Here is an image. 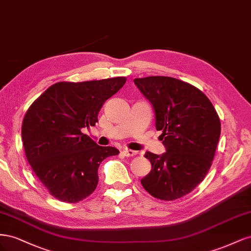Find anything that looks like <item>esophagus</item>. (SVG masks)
Instances as JSON below:
<instances>
[{"mask_svg":"<svg viewBox=\"0 0 251 251\" xmlns=\"http://www.w3.org/2000/svg\"><path fill=\"white\" fill-rule=\"evenodd\" d=\"M123 153H124L125 156H126V157H133V156H135V155H137L138 151H133V150H127V149H126V150L123 151Z\"/></svg>","mask_w":251,"mask_h":251,"instance_id":"obj_1","label":"esophagus"}]
</instances>
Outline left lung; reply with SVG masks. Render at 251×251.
Listing matches in <instances>:
<instances>
[{"label":"left lung","mask_w":251,"mask_h":251,"mask_svg":"<svg viewBox=\"0 0 251 251\" xmlns=\"http://www.w3.org/2000/svg\"><path fill=\"white\" fill-rule=\"evenodd\" d=\"M134 83L153 105L156 130L166 151H147L151 170L141 179L157 199L172 201L197 187L211 166L221 134L214 105L202 91L168 76L135 78Z\"/></svg>","instance_id":"8db88e82"}]
</instances>
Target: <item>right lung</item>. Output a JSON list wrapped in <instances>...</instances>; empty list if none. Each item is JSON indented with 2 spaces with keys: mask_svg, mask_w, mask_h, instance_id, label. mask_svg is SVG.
Here are the masks:
<instances>
[{
  "mask_svg": "<svg viewBox=\"0 0 251 251\" xmlns=\"http://www.w3.org/2000/svg\"><path fill=\"white\" fill-rule=\"evenodd\" d=\"M126 81L56 82L30 105L22 125L23 146L36 177L56 199L76 203L87 198L97 186L98 166L119 154L98 146L81 128L98 123L103 103Z\"/></svg>",
  "mask_w": 251,
  "mask_h": 251,
  "instance_id": "1",
  "label": "right lung"
}]
</instances>
